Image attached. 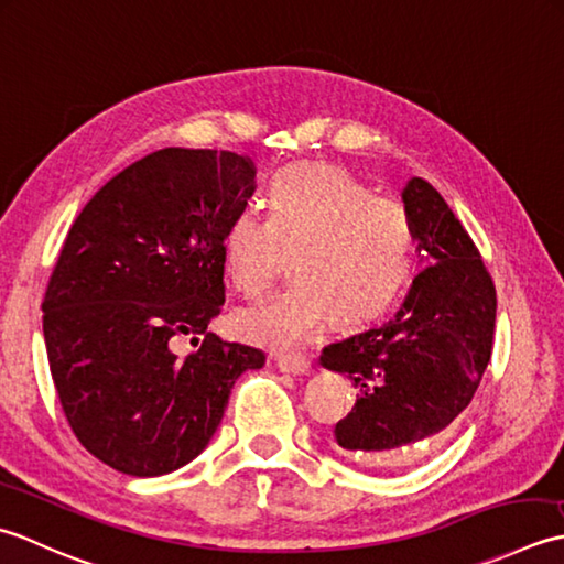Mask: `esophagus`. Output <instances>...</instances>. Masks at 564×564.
Wrapping results in <instances>:
<instances>
[{"instance_id": "obj_1", "label": "esophagus", "mask_w": 564, "mask_h": 564, "mask_svg": "<svg viewBox=\"0 0 564 564\" xmlns=\"http://www.w3.org/2000/svg\"><path fill=\"white\" fill-rule=\"evenodd\" d=\"M278 367L286 375H308L312 372V360L304 355H280Z\"/></svg>"}]
</instances>
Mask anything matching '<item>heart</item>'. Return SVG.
<instances>
[{"label":"heart","mask_w":564,"mask_h":564,"mask_svg":"<svg viewBox=\"0 0 564 564\" xmlns=\"http://www.w3.org/2000/svg\"><path fill=\"white\" fill-rule=\"evenodd\" d=\"M268 216L238 212L224 234V265L246 299H265L290 256L292 286L236 316L240 336L272 350L312 343L330 318L358 326L392 304L413 265L406 206L336 165L284 167L265 192Z\"/></svg>","instance_id":"obj_1"}]
</instances>
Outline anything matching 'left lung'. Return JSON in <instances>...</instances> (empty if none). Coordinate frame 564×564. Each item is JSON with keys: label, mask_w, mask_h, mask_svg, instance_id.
Instances as JSON below:
<instances>
[{"label": "left lung", "mask_w": 564, "mask_h": 564, "mask_svg": "<svg viewBox=\"0 0 564 564\" xmlns=\"http://www.w3.org/2000/svg\"><path fill=\"white\" fill-rule=\"evenodd\" d=\"M401 197L426 268L394 318L321 352L360 392L336 441L375 467L411 465L453 431L487 370L497 321L491 274L438 189L413 177Z\"/></svg>", "instance_id": "8db88e82"}]
</instances>
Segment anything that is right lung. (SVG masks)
Returning <instances> with one entry per match:
<instances>
[{"label":"right lung","instance_id":"1","mask_svg":"<svg viewBox=\"0 0 564 564\" xmlns=\"http://www.w3.org/2000/svg\"><path fill=\"white\" fill-rule=\"evenodd\" d=\"M256 192L248 155L163 148L111 177L67 231L43 296L57 399L77 441L131 477L192 463L265 352L206 330L226 302L224 234ZM203 346L177 359L171 346Z\"/></svg>","mask_w":564,"mask_h":564}]
</instances>
